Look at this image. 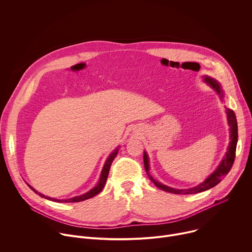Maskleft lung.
<instances>
[{
	"label": "left lung",
	"instance_id": "obj_1",
	"mask_svg": "<svg viewBox=\"0 0 252 252\" xmlns=\"http://www.w3.org/2000/svg\"><path fill=\"white\" fill-rule=\"evenodd\" d=\"M204 82L209 85L215 92H217L220 96L222 98L223 96V91L220 85V83L214 80L212 78L209 77H204L203 78ZM226 114H227V121H228V126H230V142L229 146L227 149V152L224 156V158H222L220 164L218 166V168L215 169L206 179L201 183L200 185L189 189H172L169 187H166L162 184H160L159 182H157L156 179H154V177L150 174L149 170H150V164H149V157L148 154L145 152L143 154V162H145V168L146 171L150 177L151 181L160 189H162L163 191L166 192H170V193H174V194H192V193H197V192H201L204 190H207L213 187H215L217 185H219L221 179L229 172L234 158H235V151H236V145H237V122H236V118H235V114L232 110L226 109Z\"/></svg>",
	"mask_w": 252,
	"mask_h": 252
}]
</instances>
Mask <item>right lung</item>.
<instances>
[{"label": "right lung", "instance_id": "add662e5", "mask_svg": "<svg viewBox=\"0 0 252 252\" xmlns=\"http://www.w3.org/2000/svg\"><path fill=\"white\" fill-rule=\"evenodd\" d=\"M119 149H120V148L116 149V150L109 156V158H107V159L105 160V163H104V165H103V167H102V170H101V173H100V176H99L97 185H96L94 189H92L90 191H88L87 193H85V194H82V195H79V196H75V197H71V198H68V199H56V198L49 197V196H46V195H44V194L38 192L34 189H32L31 186H29L28 184H27V185L29 186V188H30L32 190L34 191V193H37V194H39L40 196L45 197V198H47V199H49V200H53V201H57V202H80V201H83V200L92 198V197H94V195H96L97 193H99V192L102 190V189H103V187H104V185H105V182H106L107 175H109V171H110L112 162H113V160L115 159V158L117 157V155H118V153H119Z\"/></svg>", "mask_w": 252, "mask_h": 252}]
</instances>
